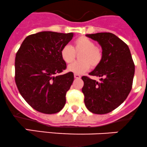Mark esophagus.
Wrapping results in <instances>:
<instances>
[{"instance_id":"esophagus-1","label":"esophagus","mask_w":147,"mask_h":147,"mask_svg":"<svg viewBox=\"0 0 147 147\" xmlns=\"http://www.w3.org/2000/svg\"><path fill=\"white\" fill-rule=\"evenodd\" d=\"M74 77H75V78H76V79H80V78H81L80 75H78V74H75V75H74Z\"/></svg>"}]
</instances>
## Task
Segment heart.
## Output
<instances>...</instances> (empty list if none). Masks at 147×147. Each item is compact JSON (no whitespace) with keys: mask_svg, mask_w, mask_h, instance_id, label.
Here are the masks:
<instances>
[{"mask_svg":"<svg viewBox=\"0 0 147 147\" xmlns=\"http://www.w3.org/2000/svg\"><path fill=\"white\" fill-rule=\"evenodd\" d=\"M80 61L75 62L68 66L67 69L75 74H82L86 72L90 67L95 68L100 63L102 58V50L95 45L91 39L86 36H80L73 42L72 47L65 45L60 52L62 60L67 64L71 63L75 59V53H79Z\"/></svg>","mask_w":147,"mask_h":147,"instance_id":"obj_1","label":"heart"}]
</instances>
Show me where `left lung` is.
I'll return each mask as SVG.
<instances>
[{
    "label": "left lung",
    "instance_id": "8db88e82",
    "mask_svg": "<svg viewBox=\"0 0 147 147\" xmlns=\"http://www.w3.org/2000/svg\"><path fill=\"white\" fill-rule=\"evenodd\" d=\"M86 36L100 45L102 58L89 73L90 76L100 77V82L82 77L84 101L90 112L105 114L118 108L128 97L133 85L135 65L128 45L115 34L103 32Z\"/></svg>",
    "mask_w": 147,
    "mask_h": 147
}]
</instances>
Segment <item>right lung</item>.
<instances>
[{
  "label": "right lung",
  "instance_id": "add662e5",
  "mask_svg": "<svg viewBox=\"0 0 147 147\" xmlns=\"http://www.w3.org/2000/svg\"><path fill=\"white\" fill-rule=\"evenodd\" d=\"M73 33L42 31L28 36L15 59V82L21 96L37 111H60L74 80L73 72L56 75L66 69L60 52Z\"/></svg>",
  "mask_w": 147,
  "mask_h": 147
}]
</instances>
